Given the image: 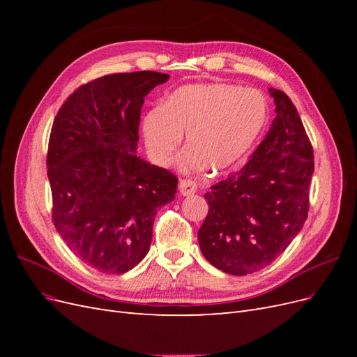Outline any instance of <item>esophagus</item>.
Wrapping results in <instances>:
<instances>
[{
  "mask_svg": "<svg viewBox=\"0 0 357 357\" xmlns=\"http://www.w3.org/2000/svg\"><path fill=\"white\" fill-rule=\"evenodd\" d=\"M178 189H180V193L183 197H189V195H193V193L198 190V185L195 181H192L189 178H183L178 183Z\"/></svg>",
  "mask_w": 357,
  "mask_h": 357,
  "instance_id": "1",
  "label": "esophagus"
}]
</instances>
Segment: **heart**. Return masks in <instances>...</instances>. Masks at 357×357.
Returning <instances> with one entry per match:
<instances>
[{
	"label": "heart",
	"instance_id": "heart-1",
	"mask_svg": "<svg viewBox=\"0 0 357 357\" xmlns=\"http://www.w3.org/2000/svg\"><path fill=\"white\" fill-rule=\"evenodd\" d=\"M268 122V101L257 91L226 83L186 84L143 117V137L158 165H169L186 134L180 168L218 174L250 152Z\"/></svg>",
	"mask_w": 357,
	"mask_h": 357
}]
</instances>
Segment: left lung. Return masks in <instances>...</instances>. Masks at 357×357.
Masks as SVG:
<instances>
[{
	"mask_svg": "<svg viewBox=\"0 0 357 357\" xmlns=\"http://www.w3.org/2000/svg\"><path fill=\"white\" fill-rule=\"evenodd\" d=\"M275 119L244 167L205 193L198 241L220 271L247 275L282 255L304 226L314 171L312 146L289 96L269 88Z\"/></svg>",
	"mask_w": 357,
	"mask_h": 357,
	"instance_id": "obj_1",
	"label": "left lung"
}]
</instances>
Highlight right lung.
I'll return each instance as SVG.
<instances>
[{
	"label": "right lung",
	"instance_id": "add662e5",
	"mask_svg": "<svg viewBox=\"0 0 357 357\" xmlns=\"http://www.w3.org/2000/svg\"><path fill=\"white\" fill-rule=\"evenodd\" d=\"M168 74H109L62 104L49 138L52 220L82 262L123 274L152 243L158 208L174 201L178 178L137 156L146 95Z\"/></svg>",
	"mask_w": 357,
	"mask_h": 357
}]
</instances>
